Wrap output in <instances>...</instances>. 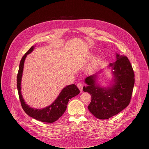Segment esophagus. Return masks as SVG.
<instances>
[{"mask_svg": "<svg viewBox=\"0 0 149 149\" xmlns=\"http://www.w3.org/2000/svg\"><path fill=\"white\" fill-rule=\"evenodd\" d=\"M77 87H78V89H79L81 91L82 90V88H83V85H82V84H81V83H78V84H77Z\"/></svg>", "mask_w": 149, "mask_h": 149, "instance_id": "obj_1", "label": "esophagus"}]
</instances>
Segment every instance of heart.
<instances>
[{
  "label": "heart",
  "mask_w": 149,
  "mask_h": 149,
  "mask_svg": "<svg viewBox=\"0 0 149 149\" xmlns=\"http://www.w3.org/2000/svg\"><path fill=\"white\" fill-rule=\"evenodd\" d=\"M88 59H92V58H93V56L92 55H90L89 56H88ZM100 61H101V59H100V58H97L96 59H94V62H93V67H96L98 63L100 62Z\"/></svg>",
  "instance_id": "obj_1"
}]
</instances>
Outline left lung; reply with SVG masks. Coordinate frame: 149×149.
<instances>
[{"label":"left lung","instance_id":"1","mask_svg":"<svg viewBox=\"0 0 149 149\" xmlns=\"http://www.w3.org/2000/svg\"><path fill=\"white\" fill-rule=\"evenodd\" d=\"M117 60L109 67H112L114 79L111 87L101 88L96 84V74L85 79L88 86L83 91L90 94L91 101L88 109L96 118H110L117 114L130 104L134 85V73L128 58L116 55Z\"/></svg>","mask_w":149,"mask_h":149}]
</instances>
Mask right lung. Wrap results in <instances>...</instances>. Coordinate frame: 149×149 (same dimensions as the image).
<instances>
[{
  "instance_id": "add662e5",
  "label": "right lung",
  "mask_w": 149,
  "mask_h": 149,
  "mask_svg": "<svg viewBox=\"0 0 149 149\" xmlns=\"http://www.w3.org/2000/svg\"><path fill=\"white\" fill-rule=\"evenodd\" d=\"M33 49L34 46H32L20 60L17 75V88L19 97L23 110L28 116L40 121L51 123L56 121L62 116L67 109L69 100L77 95L79 93V90L75 84H71L63 88L55 101L45 109H35L28 105L21 94V79L25 58L27 55L30 54Z\"/></svg>"
}]
</instances>
